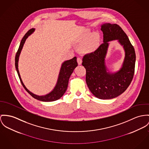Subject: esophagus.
<instances>
[{"mask_svg": "<svg viewBox=\"0 0 149 149\" xmlns=\"http://www.w3.org/2000/svg\"><path fill=\"white\" fill-rule=\"evenodd\" d=\"M77 62H78V63L79 65H80L81 64V62H82V60L80 57L77 58Z\"/></svg>", "mask_w": 149, "mask_h": 149, "instance_id": "esophagus-1", "label": "esophagus"}]
</instances>
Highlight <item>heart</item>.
Returning <instances> with one entry per match:
<instances>
[{
    "label": "heart",
    "mask_w": 149,
    "mask_h": 149,
    "mask_svg": "<svg viewBox=\"0 0 149 149\" xmlns=\"http://www.w3.org/2000/svg\"><path fill=\"white\" fill-rule=\"evenodd\" d=\"M81 43H84L80 47V51L84 53H90L93 51L98 44L99 37L96 34L91 36L90 32H86L81 36Z\"/></svg>",
    "instance_id": "b5f03b06"
}]
</instances>
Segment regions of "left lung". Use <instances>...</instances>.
Masks as SVG:
<instances>
[{
    "mask_svg": "<svg viewBox=\"0 0 149 149\" xmlns=\"http://www.w3.org/2000/svg\"><path fill=\"white\" fill-rule=\"evenodd\" d=\"M103 43L93 52L84 55L82 65L86 70V80L92 93L100 99L117 97L126 90L133 79L136 63L135 50L122 28L116 24L105 23L101 26ZM118 40L125 50L122 68L111 73L104 63L109 42Z\"/></svg>",
    "mask_w": 149,
    "mask_h": 149,
    "instance_id": "1",
    "label": "left lung"
}]
</instances>
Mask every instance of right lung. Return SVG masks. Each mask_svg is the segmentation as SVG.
Segmentation results:
<instances>
[{
    "label": "right lung",
    "instance_id": "right-lung-1",
    "mask_svg": "<svg viewBox=\"0 0 149 149\" xmlns=\"http://www.w3.org/2000/svg\"><path fill=\"white\" fill-rule=\"evenodd\" d=\"M35 29L32 28L30 30H29L26 34L24 35L23 37L19 47L18 49V50L16 53V57H15V68L16 69L17 74L19 75V79L20 81L23 85L24 88L25 89V90L28 92L33 97L34 99L42 101L45 102H53L56 101L58 99H60L65 93L68 88V83H69V80L71 74L74 71V70L78 66V63L77 61V57H74L73 58L65 61L61 66V68L60 69V71L59 73L58 78L57 82V84L54 88V89L49 92V93L46 94L45 95L43 96H38L37 95H35L32 92L29 91L26 87L25 86V85L23 83V81L22 80L19 71L18 69V62H19V58L21 53V51L23 49V45L25 42L26 39L29 36H30L32 33L34 32Z\"/></svg>",
    "mask_w": 149,
    "mask_h": 149
}]
</instances>
